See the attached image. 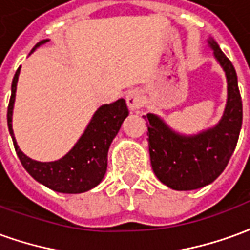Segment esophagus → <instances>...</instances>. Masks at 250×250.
I'll use <instances>...</instances> for the list:
<instances>
[{"mask_svg": "<svg viewBox=\"0 0 250 250\" xmlns=\"http://www.w3.org/2000/svg\"><path fill=\"white\" fill-rule=\"evenodd\" d=\"M125 102H127V105H128L130 111H136V109H139L143 105L145 99H143V95H142L141 91L131 89L125 95Z\"/></svg>", "mask_w": 250, "mask_h": 250, "instance_id": "esophagus-1", "label": "esophagus"}]
</instances>
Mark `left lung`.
I'll list each match as a JSON object with an SVG mask.
<instances>
[{"mask_svg": "<svg viewBox=\"0 0 250 250\" xmlns=\"http://www.w3.org/2000/svg\"><path fill=\"white\" fill-rule=\"evenodd\" d=\"M208 44L228 83V99L220 122L198 134L185 135L173 130L158 115L145 116L148 120L152 171L163 185L178 191L204 188L218 178L236 148L241 130L242 102L236 69L213 39Z\"/></svg>", "mask_w": 250, "mask_h": 250, "instance_id": "left-lung-1", "label": "left lung"}]
</instances>
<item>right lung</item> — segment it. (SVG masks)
I'll return each mask as SVG.
<instances>
[{
	"label": "right lung",
	"instance_id": "obj_1",
	"mask_svg": "<svg viewBox=\"0 0 250 250\" xmlns=\"http://www.w3.org/2000/svg\"><path fill=\"white\" fill-rule=\"evenodd\" d=\"M46 40L37 42L30 53L44 45ZM20 76V68L12 82V95L8 107V127L13 139L14 148L24 168L33 178L53 191L65 194L85 193L96 188L107 171V155L114 138L118 135L123 120L128 116L125 99L111 104L100 105L88 123L79 141L65 155L53 162H39L20 150L12 127L16 89Z\"/></svg>",
	"mask_w": 250,
	"mask_h": 250
}]
</instances>
